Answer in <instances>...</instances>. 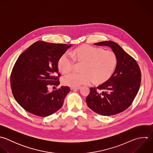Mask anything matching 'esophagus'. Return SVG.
<instances>
[{
    "label": "esophagus",
    "instance_id": "34e87169",
    "mask_svg": "<svg viewBox=\"0 0 153 153\" xmlns=\"http://www.w3.org/2000/svg\"><path fill=\"white\" fill-rule=\"evenodd\" d=\"M80 89V87H77V88H73V87H71L70 88V89L71 91H77L79 89Z\"/></svg>",
    "mask_w": 153,
    "mask_h": 153
}]
</instances>
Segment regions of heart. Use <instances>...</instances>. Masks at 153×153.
Returning a JSON list of instances; mask_svg holds the SVG:
<instances>
[{
  "instance_id": "b5f03b06",
  "label": "heart",
  "mask_w": 153,
  "mask_h": 153,
  "mask_svg": "<svg viewBox=\"0 0 153 153\" xmlns=\"http://www.w3.org/2000/svg\"><path fill=\"white\" fill-rule=\"evenodd\" d=\"M71 57L63 53L57 62L58 70L62 74L70 73L76 63H82L80 72L71 73L62 79L64 85L73 88L87 85L92 80L93 83L101 85L113 76L117 65V58L112 51L101 48L85 45L79 46L71 52Z\"/></svg>"
}]
</instances>
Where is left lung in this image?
Masks as SVG:
<instances>
[{
  "mask_svg": "<svg viewBox=\"0 0 153 153\" xmlns=\"http://www.w3.org/2000/svg\"><path fill=\"white\" fill-rule=\"evenodd\" d=\"M111 48L117 58L116 68L109 80L97 87L90 88L86 101L94 112L102 116H111L126 110L137 96L141 84L140 67L134 58L113 41L94 43Z\"/></svg>",
  "mask_w": 153,
  "mask_h": 153,
  "instance_id": "1",
  "label": "left lung"
}]
</instances>
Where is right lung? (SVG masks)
I'll return each mask as SVG.
<instances>
[{
	"label": "right lung",
	"mask_w": 153,
	"mask_h": 153,
	"mask_svg": "<svg viewBox=\"0 0 153 153\" xmlns=\"http://www.w3.org/2000/svg\"><path fill=\"white\" fill-rule=\"evenodd\" d=\"M71 45L37 41L22 53L10 74L12 94L27 111L46 117L59 110L69 93L68 86L48 91L50 86L59 84L57 62Z\"/></svg>",
	"instance_id": "right-lung-1"
}]
</instances>
